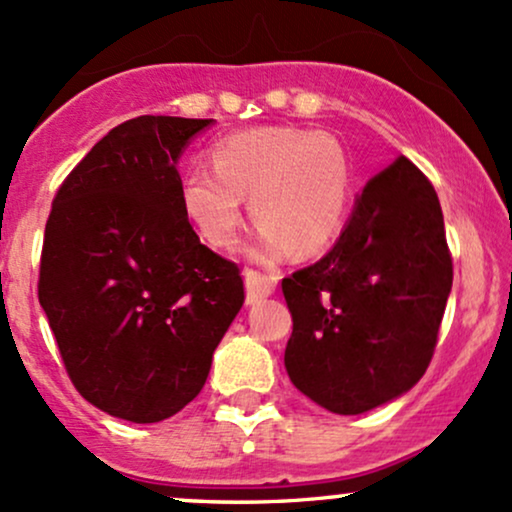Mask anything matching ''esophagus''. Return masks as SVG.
<instances>
[{"label":"esophagus","instance_id":"esophagus-1","mask_svg":"<svg viewBox=\"0 0 512 512\" xmlns=\"http://www.w3.org/2000/svg\"><path fill=\"white\" fill-rule=\"evenodd\" d=\"M274 286H276V276L260 274L255 272V269H248V272H245V291H248L250 305L262 301V298L272 296Z\"/></svg>","mask_w":512,"mask_h":512}]
</instances>
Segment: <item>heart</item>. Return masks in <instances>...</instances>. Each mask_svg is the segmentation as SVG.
<instances>
[{"label":"heart","instance_id":"heart-1","mask_svg":"<svg viewBox=\"0 0 512 512\" xmlns=\"http://www.w3.org/2000/svg\"><path fill=\"white\" fill-rule=\"evenodd\" d=\"M211 168L180 180V204L199 236L233 248L243 226V197L262 223L257 255L274 260L291 248L308 257L337 238L349 209L351 161L337 137L303 127H255L211 146Z\"/></svg>","mask_w":512,"mask_h":512}]
</instances>
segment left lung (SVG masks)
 <instances>
[{"label": "left lung", "instance_id": "obj_1", "mask_svg": "<svg viewBox=\"0 0 512 512\" xmlns=\"http://www.w3.org/2000/svg\"><path fill=\"white\" fill-rule=\"evenodd\" d=\"M452 289L433 185L407 156L373 175L334 248L281 281L291 383L332 414H363L426 373Z\"/></svg>", "mask_w": 512, "mask_h": 512}]
</instances>
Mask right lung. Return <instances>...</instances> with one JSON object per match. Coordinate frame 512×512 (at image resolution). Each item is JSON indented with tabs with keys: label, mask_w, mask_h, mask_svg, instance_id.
<instances>
[{
	"label": "right lung",
	"mask_w": 512,
	"mask_h": 512,
	"mask_svg": "<svg viewBox=\"0 0 512 512\" xmlns=\"http://www.w3.org/2000/svg\"><path fill=\"white\" fill-rule=\"evenodd\" d=\"M214 120L142 115L81 158L57 190L38 298L79 395L132 424L199 395L243 308V276L199 243L178 158Z\"/></svg>",
	"instance_id": "obj_1"
}]
</instances>
